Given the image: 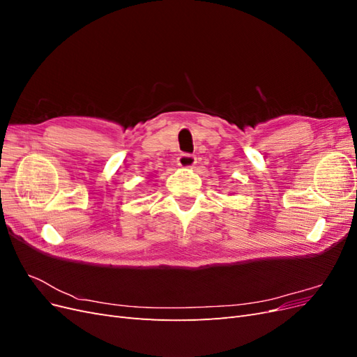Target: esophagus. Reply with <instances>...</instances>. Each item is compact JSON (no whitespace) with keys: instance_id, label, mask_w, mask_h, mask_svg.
<instances>
[{"instance_id":"34e87169","label":"esophagus","mask_w":357,"mask_h":357,"mask_svg":"<svg viewBox=\"0 0 357 357\" xmlns=\"http://www.w3.org/2000/svg\"><path fill=\"white\" fill-rule=\"evenodd\" d=\"M177 164H178V167H181V168H192V167H195V164H197V158L193 156V155L183 153V155L178 156Z\"/></svg>"}]
</instances>
